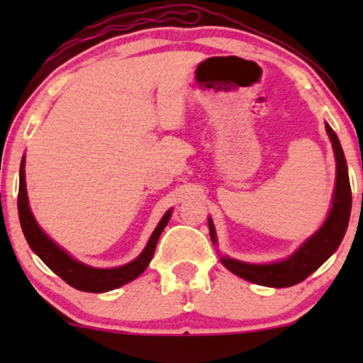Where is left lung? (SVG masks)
<instances>
[{
	"mask_svg": "<svg viewBox=\"0 0 363 363\" xmlns=\"http://www.w3.org/2000/svg\"><path fill=\"white\" fill-rule=\"evenodd\" d=\"M326 133L331 140L333 152L336 160V184L333 193L331 208L329 213L318 230L301 244V247L291 252L289 257L281 261L266 262V264H256V262H245L234 259V257L222 256L220 261L228 272L244 280L256 283L262 286H273V289H285V286L297 285L306 280L309 274L331 257V254L340 247L347 232L350 211H352V189H350L348 167L345 160L343 148H341L338 136L326 123ZM210 227V237L216 245V230L213 220L208 218Z\"/></svg>",
	"mask_w": 363,
	"mask_h": 363,
	"instance_id": "left-lung-1",
	"label": "left lung"
}]
</instances>
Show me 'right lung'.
<instances>
[{
	"instance_id": "obj_1",
	"label": "right lung",
	"mask_w": 363,
	"mask_h": 363,
	"mask_svg": "<svg viewBox=\"0 0 363 363\" xmlns=\"http://www.w3.org/2000/svg\"><path fill=\"white\" fill-rule=\"evenodd\" d=\"M170 215H172V210L165 211V215L162 216V220L158 222L153 234L150 235L147 245H145V249L136 259L128 262V264L118 266V268H94V266L85 264V262L69 256L68 251H65L61 245L54 242L51 237L39 227V223L35 222L34 213H32L30 205H28L27 186H25V155L22 157L18 186V216L25 239H27L32 251L57 277L62 278L68 285H72L77 290L91 291V294H104V291L119 289V286L126 285V283L138 278L147 269L150 261H152L157 242L160 239L162 232H164L165 225L169 223Z\"/></svg>"
}]
</instances>
